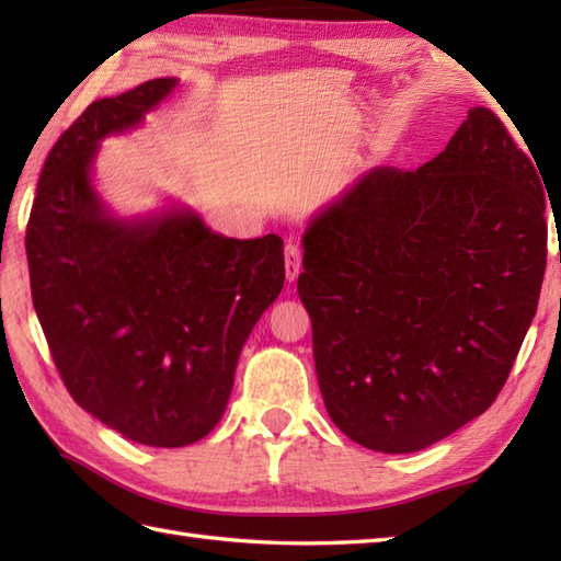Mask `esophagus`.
<instances>
[{"label":"esophagus","mask_w":561,"mask_h":561,"mask_svg":"<svg viewBox=\"0 0 561 561\" xmlns=\"http://www.w3.org/2000/svg\"><path fill=\"white\" fill-rule=\"evenodd\" d=\"M284 272H287L289 282L301 274V248L296 243H287V248H284Z\"/></svg>","instance_id":"1"}]
</instances>
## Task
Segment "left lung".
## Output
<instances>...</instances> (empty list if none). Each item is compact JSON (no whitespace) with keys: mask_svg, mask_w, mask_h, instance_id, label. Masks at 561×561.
<instances>
[{"mask_svg":"<svg viewBox=\"0 0 561 561\" xmlns=\"http://www.w3.org/2000/svg\"><path fill=\"white\" fill-rule=\"evenodd\" d=\"M533 161L490 108H470L436 159L368 171L308 224L316 374L356 444L422 450L504 388L547 265Z\"/></svg>","mask_w":561,"mask_h":561,"instance_id":"left-lung-1","label":"left lung"}]
</instances>
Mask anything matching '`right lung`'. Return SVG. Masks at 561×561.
<instances>
[{"instance_id": "1", "label": "right lung", "mask_w": 561, "mask_h": 561, "mask_svg": "<svg viewBox=\"0 0 561 561\" xmlns=\"http://www.w3.org/2000/svg\"><path fill=\"white\" fill-rule=\"evenodd\" d=\"M173 89L151 79L93 101L47 153L26 229L33 308L69 396L159 448L217 426L238 354L284 287L279 236L238 241L183 209L123 221L93 193L99 141Z\"/></svg>"}]
</instances>
